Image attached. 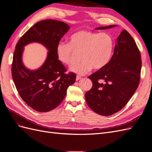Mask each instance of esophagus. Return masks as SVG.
<instances>
[{
  "instance_id": "1",
  "label": "esophagus",
  "mask_w": 152,
  "mask_h": 152,
  "mask_svg": "<svg viewBox=\"0 0 152 152\" xmlns=\"http://www.w3.org/2000/svg\"><path fill=\"white\" fill-rule=\"evenodd\" d=\"M82 79V77H80V76H79V75H77V77H76V80H80V79Z\"/></svg>"
}]
</instances>
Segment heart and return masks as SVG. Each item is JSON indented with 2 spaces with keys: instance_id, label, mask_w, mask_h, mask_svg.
Returning <instances> with one entry per match:
<instances>
[{
  "instance_id": "1",
  "label": "heart",
  "mask_w": 152,
  "mask_h": 152,
  "mask_svg": "<svg viewBox=\"0 0 152 152\" xmlns=\"http://www.w3.org/2000/svg\"><path fill=\"white\" fill-rule=\"evenodd\" d=\"M114 40L107 33H99L89 30H80L69 38V43L59 42L56 47L58 60L65 65H70L79 53L80 60L71 67V70L79 75H85L93 67L102 69L112 58Z\"/></svg>"
}]
</instances>
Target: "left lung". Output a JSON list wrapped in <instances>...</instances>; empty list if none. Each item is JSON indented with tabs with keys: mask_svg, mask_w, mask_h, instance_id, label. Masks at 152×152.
Instances as JSON below:
<instances>
[{
	"mask_svg": "<svg viewBox=\"0 0 152 152\" xmlns=\"http://www.w3.org/2000/svg\"><path fill=\"white\" fill-rule=\"evenodd\" d=\"M141 65L140 52L134 40L127 30H122L117 38L114 53L108 65L89 76L93 85L86 93V100L90 108L104 116L122 110L138 87Z\"/></svg>",
	"mask_w": 152,
	"mask_h": 152,
	"instance_id": "1",
	"label": "left lung"
}]
</instances>
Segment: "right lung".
<instances>
[{
    "mask_svg": "<svg viewBox=\"0 0 152 152\" xmlns=\"http://www.w3.org/2000/svg\"><path fill=\"white\" fill-rule=\"evenodd\" d=\"M68 29L63 21H40L26 31L16 45L11 67L14 83L21 99L36 111L45 112L56 108L65 98L69 86L75 82L76 75L65 73L66 69L56 54V45ZM32 42L42 43L49 50L45 64L35 71L26 69L21 61L24 46Z\"/></svg>",
    "mask_w": 152,
    "mask_h": 152,
    "instance_id": "obj_1",
    "label": "right lung"
}]
</instances>
